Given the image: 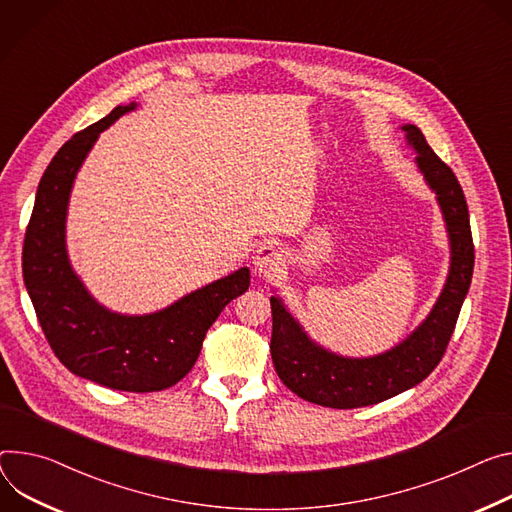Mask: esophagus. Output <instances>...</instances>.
<instances>
[{
	"label": "esophagus",
	"mask_w": 512,
	"mask_h": 512,
	"mask_svg": "<svg viewBox=\"0 0 512 512\" xmlns=\"http://www.w3.org/2000/svg\"><path fill=\"white\" fill-rule=\"evenodd\" d=\"M284 253L277 249L273 243H263L253 257L255 271L261 275H273L275 271H280L284 267Z\"/></svg>",
	"instance_id": "esophagus-1"
}]
</instances>
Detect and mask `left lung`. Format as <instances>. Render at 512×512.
<instances>
[{
  "label": "left lung",
  "instance_id": "1",
  "mask_svg": "<svg viewBox=\"0 0 512 512\" xmlns=\"http://www.w3.org/2000/svg\"><path fill=\"white\" fill-rule=\"evenodd\" d=\"M402 130L445 220L451 253L447 280L427 318L404 341L371 357H345L324 349L306 335L282 298L271 296L269 349L277 376L294 394L320 406H369L421 384L439 365L472 284L474 243L466 196L455 173L425 141L421 128L404 124Z\"/></svg>",
  "mask_w": 512,
  "mask_h": 512
}]
</instances>
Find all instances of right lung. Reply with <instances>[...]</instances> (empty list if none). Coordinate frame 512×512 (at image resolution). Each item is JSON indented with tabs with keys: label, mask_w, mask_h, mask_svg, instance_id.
<instances>
[{
	"label": "right lung",
	"mask_w": 512,
	"mask_h": 512,
	"mask_svg": "<svg viewBox=\"0 0 512 512\" xmlns=\"http://www.w3.org/2000/svg\"><path fill=\"white\" fill-rule=\"evenodd\" d=\"M136 102L73 134L46 167L26 228L22 269L46 341L71 374L122 392H159L194 367L224 306L245 294L249 267L185 294L151 314H120L83 286L67 253V210L77 171L100 132Z\"/></svg>",
	"instance_id": "right-lung-1"
}]
</instances>
